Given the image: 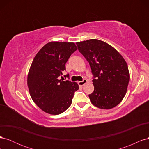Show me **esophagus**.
Segmentation results:
<instances>
[{
  "mask_svg": "<svg viewBox=\"0 0 149 149\" xmlns=\"http://www.w3.org/2000/svg\"><path fill=\"white\" fill-rule=\"evenodd\" d=\"M88 82V80L86 79H83L82 81H79L78 82V84H79V86H83L84 84H86Z\"/></svg>",
  "mask_w": 149,
  "mask_h": 149,
  "instance_id": "34e87169",
  "label": "esophagus"
}]
</instances>
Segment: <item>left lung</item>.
I'll return each instance as SVG.
<instances>
[{"instance_id":"1","label":"left lung","mask_w":149,"mask_h":149,"mask_svg":"<svg viewBox=\"0 0 149 149\" xmlns=\"http://www.w3.org/2000/svg\"><path fill=\"white\" fill-rule=\"evenodd\" d=\"M79 52L89 62L94 91L89 94L94 106L109 109L123 100L129 81L127 63L116 49L97 39L77 42Z\"/></svg>"}]
</instances>
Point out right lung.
Returning <instances> with one entry per match:
<instances>
[{"label": "right lung", "mask_w": 149, "mask_h": 149, "mask_svg": "<svg viewBox=\"0 0 149 149\" xmlns=\"http://www.w3.org/2000/svg\"><path fill=\"white\" fill-rule=\"evenodd\" d=\"M76 49L74 43L51 42L37 53L27 78L30 94L40 109L49 114L63 113L72 102L78 84L60 79L69 58ZM69 78V74L65 75Z\"/></svg>", "instance_id": "1"}]
</instances>
